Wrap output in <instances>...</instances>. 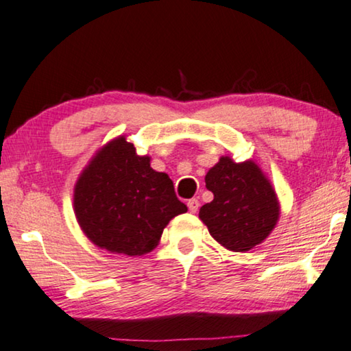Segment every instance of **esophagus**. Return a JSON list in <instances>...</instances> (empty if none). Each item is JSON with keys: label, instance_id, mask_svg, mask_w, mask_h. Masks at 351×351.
<instances>
[{"label": "esophagus", "instance_id": "1", "mask_svg": "<svg viewBox=\"0 0 351 351\" xmlns=\"http://www.w3.org/2000/svg\"><path fill=\"white\" fill-rule=\"evenodd\" d=\"M187 208H189V210H191V213L195 214L197 210H198V208H199V202H198L197 198L189 199V202H187Z\"/></svg>", "mask_w": 351, "mask_h": 351}]
</instances>
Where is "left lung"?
<instances>
[{"label":"left lung","mask_w":351,"mask_h":351,"mask_svg":"<svg viewBox=\"0 0 351 351\" xmlns=\"http://www.w3.org/2000/svg\"><path fill=\"white\" fill-rule=\"evenodd\" d=\"M214 199L199 209L209 234L232 252H248L270 234L280 217L274 187L252 160L220 158L204 178Z\"/></svg>","instance_id":"obj_1"}]
</instances>
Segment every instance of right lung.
<instances>
[{"mask_svg":"<svg viewBox=\"0 0 351 351\" xmlns=\"http://www.w3.org/2000/svg\"><path fill=\"white\" fill-rule=\"evenodd\" d=\"M187 206L169 175L154 171L148 156L119 137L98 152L75 187V213L99 248L141 256L158 245L167 223Z\"/></svg>","mask_w":351,"mask_h":351,"instance_id":"right-lung-1","label":"right lung"}]
</instances>
